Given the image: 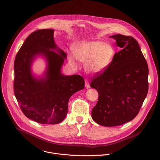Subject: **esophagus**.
<instances>
[{"mask_svg":"<svg viewBox=\"0 0 160 160\" xmlns=\"http://www.w3.org/2000/svg\"><path fill=\"white\" fill-rule=\"evenodd\" d=\"M85 87L87 88H89L90 87V83H89V81L88 80H85Z\"/></svg>","mask_w":160,"mask_h":160,"instance_id":"obj_1","label":"esophagus"}]
</instances>
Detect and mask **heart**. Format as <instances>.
<instances>
[{
    "mask_svg": "<svg viewBox=\"0 0 160 160\" xmlns=\"http://www.w3.org/2000/svg\"><path fill=\"white\" fill-rule=\"evenodd\" d=\"M113 47L108 43L100 40L83 41L73 47V55L80 62L85 63V68L92 74H98L105 70L112 63L115 56ZM69 62L77 65L72 55L68 57Z\"/></svg>",
    "mask_w": 160,
    "mask_h": 160,
    "instance_id": "b5f03b06",
    "label": "heart"
}]
</instances>
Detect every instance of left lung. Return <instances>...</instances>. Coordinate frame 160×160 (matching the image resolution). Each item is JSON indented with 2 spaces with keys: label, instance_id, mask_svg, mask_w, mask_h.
Returning a JSON list of instances; mask_svg holds the SVG:
<instances>
[{
  "label": "left lung",
  "instance_id": "obj_1",
  "mask_svg": "<svg viewBox=\"0 0 160 160\" xmlns=\"http://www.w3.org/2000/svg\"><path fill=\"white\" fill-rule=\"evenodd\" d=\"M121 50L108 67L93 77L90 87L99 97L92 117L99 125L115 127L133 120L148 91V67L138 42L132 37L116 34Z\"/></svg>",
  "mask_w": 160,
  "mask_h": 160
}]
</instances>
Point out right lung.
<instances>
[{
    "mask_svg": "<svg viewBox=\"0 0 160 160\" xmlns=\"http://www.w3.org/2000/svg\"><path fill=\"white\" fill-rule=\"evenodd\" d=\"M54 30L32 32L24 41L14 62L13 90L23 114L42 124H58L65 118L68 100L84 88L85 82L78 75H64L62 67L67 54L58 48L53 38ZM38 56L47 62L44 75L32 74L31 64Z\"/></svg>",
    "mask_w": 160,
    "mask_h": 160,
    "instance_id": "obj_1",
    "label": "right lung"
}]
</instances>
